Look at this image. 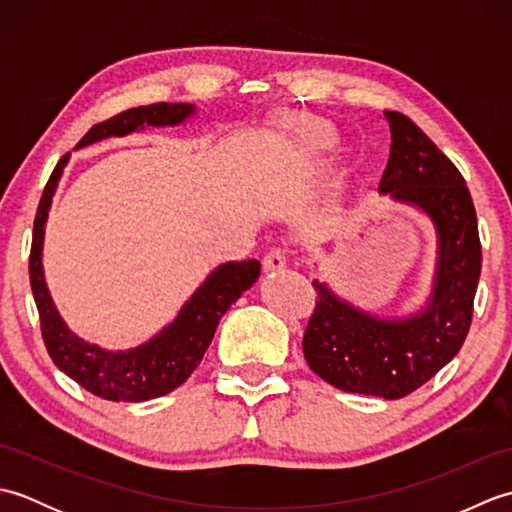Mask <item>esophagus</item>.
<instances>
[{
	"instance_id": "esophagus-1",
	"label": "esophagus",
	"mask_w": 512,
	"mask_h": 512,
	"mask_svg": "<svg viewBox=\"0 0 512 512\" xmlns=\"http://www.w3.org/2000/svg\"><path fill=\"white\" fill-rule=\"evenodd\" d=\"M288 262V255L284 248H270L264 255V270L266 273H273V270H281Z\"/></svg>"
}]
</instances>
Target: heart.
I'll list each match as a JSON object with an SVG mask.
<instances>
[{"label":"heart","mask_w":512,"mask_h":512,"mask_svg":"<svg viewBox=\"0 0 512 512\" xmlns=\"http://www.w3.org/2000/svg\"><path fill=\"white\" fill-rule=\"evenodd\" d=\"M299 134L303 138V143L310 145V147H325L328 145V129H325L321 123L317 121H306L299 127Z\"/></svg>","instance_id":"1"}]
</instances>
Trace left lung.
I'll return each mask as SVG.
<instances>
[{
    "label": "left lung",
    "mask_w": 512,
    "mask_h": 512,
    "mask_svg": "<svg viewBox=\"0 0 512 512\" xmlns=\"http://www.w3.org/2000/svg\"><path fill=\"white\" fill-rule=\"evenodd\" d=\"M389 160L378 191L418 206L438 233L431 297L420 312L383 319L354 308L312 281L319 301L303 334L314 374L347 394L396 400L436 376L469 334L482 270V244L469 187L458 167L400 112H385Z\"/></svg>",
    "instance_id": "8db88e82"
}]
</instances>
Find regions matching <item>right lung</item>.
Here are the masks:
<instances>
[{"instance_id":"1","label":"right lung","mask_w":512,"mask_h":512,"mask_svg":"<svg viewBox=\"0 0 512 512\" xmlns=\"http://www.w3.org/2000/svg\"><path fill=\"white\" fill-rule=\"evenodd\" d=\"M195 112L189 103H154L140 105L112 116L110 121L94 125L81 138L76 147L92 145L96 140L110 136H125L145 125H178ZM70 154H65L43 189L39 209L35 215L30 246V288L35 297L41 336L46 350L63 374H68L90 394L114 400V402H140L165 396L180 387L193 369L200 365L204 352L209 350L213 334L222 314L231 308L242 292L255 284L262 264L257 259L244 262H228L206 277L204 284L193 292V297L184 303L178 317L154 339L134 347L127 352H107L99 345L85 343L68 330V325L59 317L57 308L50 299V292L43 281L41 250H43V228H46L48 211L52 204L54 189H57L63 167L68 165Z\"/></svg>"}]
</instances>
